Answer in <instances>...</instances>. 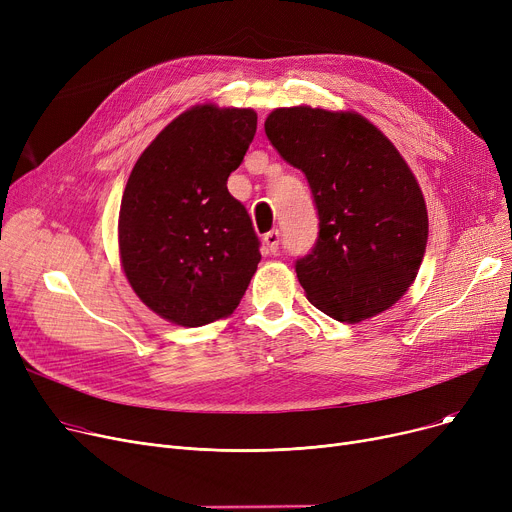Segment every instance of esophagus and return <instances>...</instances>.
Wrapping results in <instances>:
<instances>
[{
	"mask_svg": "<svg viewBox=\"0 0 512 512\" xmlns=\"http://www.w3.org/2000/svg\"><path fill=\"white\" fill-rule=\"evenodd\" d=\"M263 242H265L267 251H270V253H276V251H278V245H280V232H278V230L267 232V234L263 236Z\"/></svg>",
	"mask_w": 512,
	"mask_h": 512,
	"instance_id": "1",
	"label": "esophagus"
}]
</instances>
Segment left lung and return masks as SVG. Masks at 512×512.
Here are the masks:
<instances>
[{
	"instance_id": "1",
	"label": "left lung",
	"mask_w": 512,
	"mask_h": 512,
	"mask_svg": "<svg viewBox=\"0 0 512 512\" xmlns=\"http://www.w3.org/2000/svg\"><path fill=\"white\" fill-rule=\"evenodd\" d=\"M265 134L305 172L317 205V245L297 261L307 301L344 324L390 309L415 282L429 234L405 157L353 110L276 107Z\"/></svg>"
}]
</instances>
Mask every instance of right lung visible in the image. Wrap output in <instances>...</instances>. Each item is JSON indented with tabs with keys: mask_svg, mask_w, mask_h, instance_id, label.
Segmentation results:
<instances>
[{
	"mask_svg": "<svg viewBox=\"0 0 512 512\" xmlns=\"http://www.w3.org/2000/svg\"><path fill=\"white\" fill-rule=\"evenodd\" d=\"M255 130L251 107L193 105L128 176L118 215L122 272L170 324L199 328L232 315L257 272L259 240L226 186Z\"/></svg>",
	"mask_w": 512,
	"mask_h": 512,
	"instance_id": "obj_1",
	"label": "right lung"
}]
</instances>
